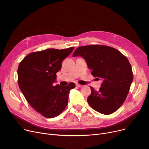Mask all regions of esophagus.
Listing matches in <instances>:
<instances>
[{
  "mask_svg": "<svg viewBox=\"0 0 149 149\" xmlns=\"http://www.w3.org/2000/svg\"><path fill=\"white\" fill-rule=\"evenodd\" d=\"M76 86H77V87H79V88H81V87H83V85L79 84H76Z\"/></svg>",
  "mask_w": 149,
  "mask_h": 149,
  "instance_id": "esophagus-1",
  "label": "esophagus"
}]
</instances>
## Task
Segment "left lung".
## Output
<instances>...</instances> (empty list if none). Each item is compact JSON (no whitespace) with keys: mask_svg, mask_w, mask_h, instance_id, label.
Returning <instances> with one entry per match:
<instances>
[{"mask_svg":"<svg viewBox=\"0 0 149 149\" xmlns=\"http://www.w3.org/2000/svg\"><path fill=\"white\" fill-rule=\"evenodd\" d=\"M76 56L83 57L91 74L103 80L98 91L90 87L91 94L87 101L91 107L104 115L118 110L126 100L134 79L128 59L112 47L98 45L79 47L72 55Z\"/></svg>","mask_w":149,"mask_h":149,"instance_id":"left-lung-1","label":"left lung"}]
</instances>
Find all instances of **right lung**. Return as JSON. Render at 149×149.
Segmentation results:
<instances>
[{
	"label": "right lung",
	"mask_w": 149,
	"mask_h": 149,
	"mask_svg": "<svg viewBox=\"0 0 149 149\" xmlns=\"http://www.w3.org/2000/svg\"><path fill=\"white\" fill-rule=\"evenodd\" d=\"M74 49V47L60 50L48 49L30 53L19 65L20 91L30 106L46 118H54L64 111L69 92L75 87L74 83L66 86L53 85L62 61Z\"/></svg>",
	"instance_id": "1"
}]
</instances>
